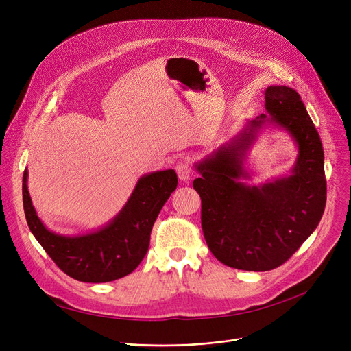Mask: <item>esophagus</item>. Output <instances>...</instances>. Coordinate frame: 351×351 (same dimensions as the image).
Listing matches in <instances>:
<instances>
[{
  "label": "esophagus",
  "instance_id": "esophagus-1",
  "mask_svg": "<svg viewBox=\"0 0 351 351\" xmlns=\"http://www.w3.org/2000/svg\"><path fill=\"white\" fill-rule=\"evenodd\" d=\"M176 173L182 182H187L191 176V168L187 161H180L176 164Z\"/></svg>",
  "mask_w": 351,
  "mask_h": 351
}]
</instances>
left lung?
I'll list each match as a JSON object with an SVG mask.
<instances>
[{
    "label": "left lung",
    "mask_w": 351,
    "mask_h": 351,
    "mask_svg": "<svg viewBox=\"0 0 351 351\" xmlns=\"http://www.w3.org/2000/svg\"><path fill=\"white\" fill-rule=\"evenodd\" d=\"M265 110L194 165L202 226L211 253L243 271H271L287 261L318 226L326 203L324 148L302 97L287 86L265 90ZM267 125L285 130L299 149L290 176L245 183L247 149Z\"/></svg>",
    "instance_id": "8db88e82"
}]
</instances>
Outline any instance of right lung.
<instances>
[{
	"instance_id": "right-lung-1",
	"label": "right lung",
	"mask_w": 351,
	"mask_h": 351,
	"mask_svg": "<svg viewBox=\"0 0 351 351\" xmlns=\"http://www.w3.org/2000/svg\"><path fill=\"white\" fill-rule=\"evenodd\" d=\"M178 186L173 169L152 172L138 179L123 208L97 230L64 236L48 230L33 207L23 173V208L30 232L51 260L71 278L103 283L133 272L147 254L153 225Z\"/></svg>"
}]
</instances>
